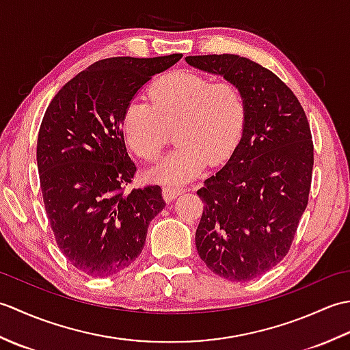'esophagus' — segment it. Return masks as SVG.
Wrapping results in <instances>:
<instances>
[{
    "label": "esophagus",
    "instance_id": "1",
    "mask_svg": "<svg viewBox=\"0 0 350 350\" xmlns=\"http://www.w3.org/2000/svg\"><path fill=\"white\" fill-rule=\"evenodd\" d=\"M183 192H185V189H183V188H177V187H165V188H163V191H162V196H163V200H165L167 203H170V202H173V200H174L176 197L182 196Z\"/></svg>",
    "mask_w": 350,
    "mask_h": 350
}]
</instances>
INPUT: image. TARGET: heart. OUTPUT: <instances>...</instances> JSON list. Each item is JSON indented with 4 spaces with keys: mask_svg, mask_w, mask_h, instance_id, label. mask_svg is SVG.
I'll return each instance as SVG.
<instances>
[{
    "mask_svg": "<svg viewBox=\"0 0 350 350\" xmlns=\"http://www.w3.org/2000/svg\"><path fill=\"white\" fill-rule=\"evenodd\" d=\"M152 105L133 100L126 107L122 129L132 152L146 162L159 158L174 129L177 147L150 171L167 185L187 183L207 165H218L233 153L242 137L247 103L232 81L212 83L191 70H174L148 88Z\"/></svg>",
    "mask_w": 350,
    "mask_h": 350,
    "instance_id": "1",
    "label": "heart"
}]
</instances>
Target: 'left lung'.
Here are the masks:
<instances>
[{
	"mask_svg": "<svg viewBox=\"0 0 350 350\" xmlns=\"http://www.w3.org/2000/svg\"><path fill=\"white\" fill-rule=\"evenodd\" d=\"M192 68L241 87L247 103L239 144L197 191L204 202L198 256L230 281H250L290 250L308 203L313 141L304 108L282 81L250 58L189 55Z\"/></svg>",
	"mask_w": 350,
	"mask_h": 350,
	"instance_id": "8db88e82",
	"label": "left lung"
}]
</instances>
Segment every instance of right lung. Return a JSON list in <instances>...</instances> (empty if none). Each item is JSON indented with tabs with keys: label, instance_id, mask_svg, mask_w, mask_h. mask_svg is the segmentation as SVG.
Segmentation results:
<instances>
[{
	"label": "right lung",
	"instance_id": "right-lung-1",
	"mask_svg": "<svg viewBox=\"0 0 350 350\" xmlns=\"http://www.w3.org/2000/svg\"><path fill=\"white\" fill-rule=\"evenodd\" d=\"M180 58L100 60L64 84L43 116L37 168L44 209L58 248L90 277L128 267L165 207L158 185L124 191L137 167L126 150L122 118L139 88Z\"/></svg>",
	"mask_w": 350,
	"mask_h": 350
}]
</instances>
